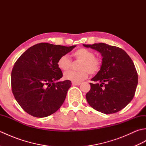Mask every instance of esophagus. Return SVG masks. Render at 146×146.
Returning a JSON list of instances; mask_svg holds the SVG:
<instances>
[{"instance_id":"1","label":"esophagus","mask_w":146,"mask_h":146,"mask_svg":"<svg viewBox=\"0 0 146 146\" xmlns=\"http://www.w3.org/2000/svg\"><path fill=\"white\" fill-rule=\"evenodd\" d=\"M81 84V83H75V82H72V85H76V86H78Z\"/></svg>"}]
</instances>
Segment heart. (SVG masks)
Returning <instances> with one entry per match:
<instances>
[{
    "label": "heart",
    "instance_id": "heart-1",
    "mask_svg": "<svg viewBox=\"0 0 146 146\" xmlns=\"http://www.w3.org/2000/svg\"><path fill=\"white\" fill-rule=\"evenodd\" d=\"M74 57L76 60L82 61L78 71H68L64 73V78L72 82L80 83L88 78L89 73L96 75L102 67V60L95 57L94 52L85 48H80L74 52ZM57 66L61 71H67L71 66V60L68 55L63 54L58 58Z\"/></svg>",
    "mask_w": 146,
    "mask_h": 146
}]
</instances>
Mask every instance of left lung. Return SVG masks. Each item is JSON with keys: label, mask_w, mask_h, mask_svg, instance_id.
Returning <instances> with one entry per match:
<instances>
[{"label": "left lung", "mask_w": 146, "mask_h": 146, "mask_svg": "<svg viewBox=\"0 0 146 146\" xmlns=\"http://www.w3.org/2000/svg\"><path fill=\"white\" fill-rule=\"evenodd\" d=\"M100 52L102 64L100 71L90 83L86 94L88 104L100 112L116 113L126 107L134 98L138 75L132 59L122 49L105 43L83 44Z\"/></svg>", "instance_id": "left-lung-1"}]
</instances>
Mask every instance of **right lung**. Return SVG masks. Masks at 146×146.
<instances>
[{"mask_svg": "<svg viewBox=\"0 0 146 146\" xmlns=\"http://www.w3.org/2000/svg\"><path fill=\"white\" fill-rule=\"evenodd\" d=\"M75 46L41 42L27 49L15 61L11 73L12 91L26 112L45 117L63 105L71 82L58 81L63 73L57 61Z\"/></svg>", "mask_w": 146, "mask_h": 146, "instance_id": "add662e5", "label": "right lung"}]
</instances>
